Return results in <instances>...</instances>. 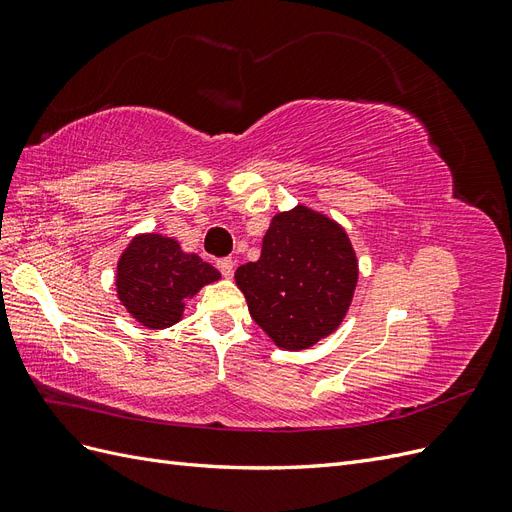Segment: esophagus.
Listing matches in <instances>:
<instances>
[{"label": "esophagus", "mask_w": 512, "mask_h": 512, "mask_svg": "<svg viewBox=\"0 0 512 512\" xmlns=\"http://www.w3.org/2000/svg\"><path fill=\"white\" fill-rule=\"evenodd\" d=\"M218 269L222 271L226 280H230V277L235 275V262H232L230 258H222V260H218Z\"/></svg>", "instance_id": "obj_1"}]
</instances>
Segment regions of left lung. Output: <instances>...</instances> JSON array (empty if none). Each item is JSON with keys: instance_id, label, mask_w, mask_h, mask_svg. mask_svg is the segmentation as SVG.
Wrapping results in <instances>:
<instances>
[{"instance_id": "8db88e82", "label": "left lung", "mask_w": 512, "mask_h": 512, "mask_svg": "<svg viewBox=\"0 0 512 512\" xmlns=\"http://www.w3.org/2000/svg\"><path fill=\"white\" fill-rule=\"evenodd\" d=\"M235 282L277 348L307 350L344 322L359 260L342 224L297 205L273 215L260 258L241 265Z\"/></svg>"}]
</instances>
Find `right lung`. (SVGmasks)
<instances>
[{"label":"right lung","instance_id":"add662e5","mask_svg":"<svg viewBox=\"0 0 512 512\" xmlns=\"http://www.w3.org/2000/svg\"><path fill=\"white\" fill-rule=\"evenodd\" d=\"M220 271L162 232H138L117 260V299L143 327L168 329L183 318L185 303L207 284L220 280Z\"/></svg>","mask_w":512,"mask_h":512}]
</instances>
